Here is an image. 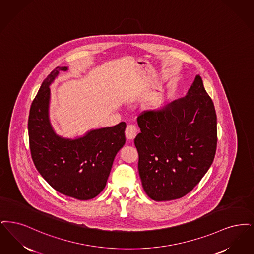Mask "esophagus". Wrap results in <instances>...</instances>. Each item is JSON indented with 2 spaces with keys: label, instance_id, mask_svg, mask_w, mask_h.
<instances>
[{
  "label": "esophagus",
  "instance_id": "esophagus-1",
  "mask_svg": "<svg viewBox=\"0 0 254 254\" xmlns=\"http://www.w3.org/2000/svg\"><path fill=\"white\" fill-rule=\"evenodd\" d=\"M137 134V128L134 125H128L125 130V135L128 140H132Z\"/></svg>",
  "mask_w": 254,
  "mask_h": 254
}]
</instances>
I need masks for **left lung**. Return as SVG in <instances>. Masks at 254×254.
Instances as JSON below:
<instances>
[{"instance_id": "obj_1", "label": "left lung", "mask_w": 254, "mask_h": 254, "mask_svg": "<svg viewBox=\"0 0 254 254\" xmlns=\"http://www.w3.org/2000/svg\"><path fill=\"white\" fill-rule=\"evenodd\" d=\"M138 173L150 198L183 197L210 169L217 144L213 102L196 75L187 95L137 118Z\"/></svg>"}]
</instances>
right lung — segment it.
I'll return each mask as SVG.
<instances>
[{
	"label": "right lung",
	"instance_id": "right-lung-1",
	"mask_svg": "<svg viewBox=\"0 0 254 254\" xmlns=\"http://www.w3.org/2000/svg\"><path fill=\"white\" fill-rule=\"evenodd\" d=\"M58 66L42 83L30 107L28 135L37 170L57 191L78 200L96 197L104 189L118 152L125 144L126 123L93 129L76 138L59 135L49 119L50 85Z\"/></svg>",
	"mask_w": 254,
	"mask_h": 254
}]
</instances>
